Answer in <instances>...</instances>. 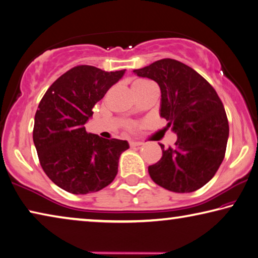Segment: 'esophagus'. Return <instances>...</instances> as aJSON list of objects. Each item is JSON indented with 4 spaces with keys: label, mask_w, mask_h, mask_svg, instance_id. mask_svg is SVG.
Instances as JSON below:
<instances>
[{
    "label": "esophagus",
    "mask_w": 258,
    "mask_h": 258,
    "mask_svg": "<svg viewBox=\"0 0 258 258\" xmlns=\"http://www.w3.org/2000/svg\"><path fill=\"white\" fill-rule=\"evenodd\" d=\"M142 145V142H138V141H130V147L131 148H137Z\"/></svg>",
    "instance_id": "obj_1"
}]
</instances>
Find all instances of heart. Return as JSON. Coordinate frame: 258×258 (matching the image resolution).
<instances>
[{"label":"heart","instance_id":"b5f03b06","mask_svg":"<svg viewBox=\"0 0 258 258\" xmlns=\"http://www.w3.org/2000/svg\"><path fill=\"white\" fill-rule=\"evenodd\" d=\"M150 84H154V83L150 82V81H148V80H138V81H135L133 83V90L141 89V87L147 86V85H150ZM125 126H126V128H127L128 131H133L135 128V126H137V124L131 123V121H130V123H127Z\"/></svg>","mask_w":258,"mask_h":258}]
</instances>
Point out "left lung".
Here are the masks:
<instances>
[{
  "label": "left lung",
  "mask_w": 258,
  "mask_h": 258,
  "mask_svg": "<svg viewBox=\"0 0 258 258\" xmlns=\"http://www.w3.org/2000/svg\"><path fill=\"white\" fill-rule=\"evenodd\" d=\"M161 91L160 117L177 134L174 147L160 143L163 156L148 167L156 184L185 194L204 186L224 159L229 121L216 91L195 69L174 59L157 60L133 71Z\"/></svg>",
  "instance_id": "1"
}]
</instances>
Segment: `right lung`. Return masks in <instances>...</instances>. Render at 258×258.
Masks as SVG:
<instances>
[{
    "mask_svg": "<svg viewBox=\"0 0 258 258\" xmlns=\"http://www.w3.org/2000/svg\"><path fill=\"white\" fill-rule=\"evenodd\" d=\"M80 64L69 69L43 95L35 113L33 140L43 171L74 195L97 192L110 184L128 143L87 133L84 124L94 104L124 75Z\"/></svg>",
    "mask_w": 258,
    "mask_h": 258,
    "instance_id": "obj_1",
    "label": "right lung"
}]
</instances>
